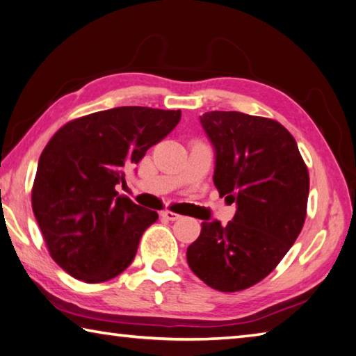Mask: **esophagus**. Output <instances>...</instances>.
<instances>
[{
	"label": "esophagus",
	"instance_id": "esophagus-1",
	"mask_svg": "<svg viewBox=\"0 0 356 356\" xmlns=\"http://www.w3.org/2000/svg\"><path fill=\"white\" fill-rule=\"evenodd\" d=\"M160 216H162L163 219H168V220H177V219L180 218V214L172 213V211H170V210L162 211V213H160Z\"/></svg>",
	"mask_w": 356,
	"mask_h": 356
}]
</instances>
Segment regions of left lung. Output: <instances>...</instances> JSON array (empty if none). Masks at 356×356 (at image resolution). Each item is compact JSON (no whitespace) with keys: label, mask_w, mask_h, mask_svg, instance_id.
I'll use <instances>...</instances> for the list:
<instances>
[{"label":"left lung","mask_w":356,"mask_h":356,"mask_svg":"<svg viewBox=\"0 0 356 356\" xmlns=\"http://www.w3.org/2000/svg\"><path fill=\"white\" fill-rule=\"evenodd\" d=\"M200 123L216 151L214 185L238 210L225 227L204 219L186 261L211 289L233 293L268 276L295 243L307 214L309 170L280 122L211 111Z\"/></svg>","instance_id":"8db88e82"}]
</instances>
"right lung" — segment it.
<instances>
[{
	"mask_svg": "<svg viewBox=\"0 0 356 356\" xmlns=\"http://www.w3.org/2000/svg\"><path fill=\"white\" fill-rule=\"evenodd\" d=\"M180 109L122 106L75 118L47 142L32 186V210L58 266L88 284L129 267L159 214L118 196L124 171L170 134Z\"/></svg>",
	"mask_w": 356,
	"mask_h": 356,
	"instance_id": "obj_1",
	"label": "right lung"
}]
</instances>
